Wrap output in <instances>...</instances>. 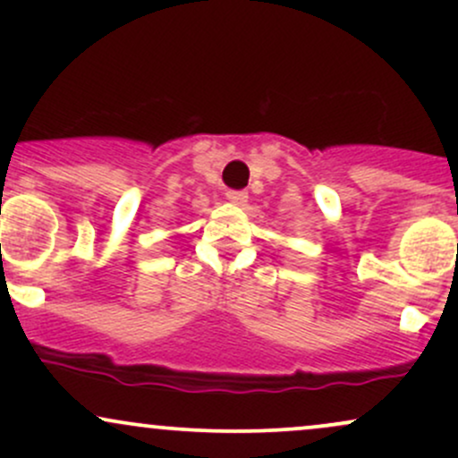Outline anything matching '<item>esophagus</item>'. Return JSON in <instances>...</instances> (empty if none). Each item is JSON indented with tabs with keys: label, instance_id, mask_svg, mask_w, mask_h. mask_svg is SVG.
<instances>
[{
	"label": "esophagus",
	"instance_id": "1",
	"mask_svg": "<svg viewBox=\"0 0 458 458\" xmlns=\"http://www.w3.org/2000/svg\"><path fill=\"white\" fill-rule=\"evenodd\" d=\"M225 198H228L233 204H239V207H243L250 196H247V191H243V189H228V191H225Z\"/></svg>",
	"mask_w": 458,
	"mask_h": 458
}]
</instances>
